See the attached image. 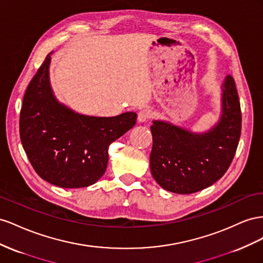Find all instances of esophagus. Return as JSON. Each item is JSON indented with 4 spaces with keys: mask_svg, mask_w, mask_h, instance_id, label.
<instances>
[{
    "mask_svg": "<svg viewBox=\"0 0 263 263\" xmlns=\"http://www.w3.org/2000/svg\"><path fill=\"white\" fill-rule=\"evenodd\" d=\"M153 117V112L149 110L148 108H144L140 110L139 115H138V120L140 122H145L147 120H149Z\"/></svg>",
    "mask_w": 263,
    "mask_h": 263,
    "instance_id": "1",
    "label": "esophagus"
}]
</instances>
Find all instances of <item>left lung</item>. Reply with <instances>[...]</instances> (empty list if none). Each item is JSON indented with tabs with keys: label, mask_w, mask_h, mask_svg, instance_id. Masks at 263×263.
I'll return each mask as SVG.
<instances>
[{
	"label": "left lung",
	"mask_w": 263,
	"mask_h": 263,
	"mask_svg": "<svg viewBox=\"0 0 263 263\" xmlns=\"http://www.w3.org/2000/svg\"><path fill=\"white\" fill-rule=\"evenodd\" d=\"M222 91L221 119L208 133L193 134L166 122H153L149 166L164 190L196 193L218 181L229 168L241 134V109L230 74Z\"/></svg>",
	"instance_id": "1"
}]
</instances>
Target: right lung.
Listing matches in <instances>:
<instances>
[{"label":"right lung","instance_id":"obj_1","mask_svg":"<svg viewBox=\"0 0 263 263\" xmlns=\"http://www.w3.org/2000/svg\"><path fill=\"white\" fill-rule=\"evenodd\" d=\"M50 55L26 88L20 114L22 145L45 181L64 189L95 184L106 172L112 142L136 124L137 114L100 118L58 103L48 79Z\"/></svg>","mask_w":263,"mask_h":263}]
</instances>
